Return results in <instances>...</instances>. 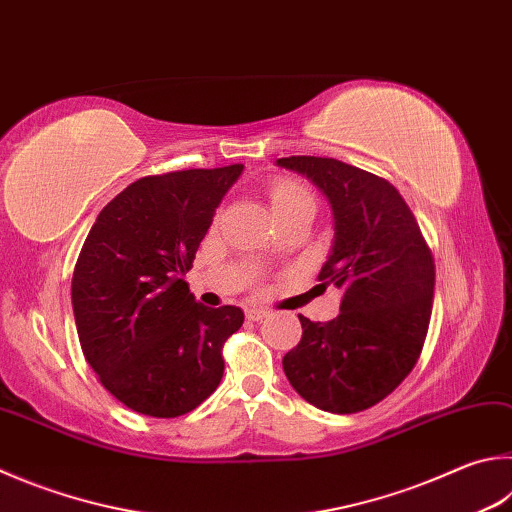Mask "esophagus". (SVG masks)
Masks as SVG:
<instances>
[{
	"label": "esophagus",
	"mask_w": 512,
	"mask_h": 512,
	"mask_svg": "<svg viewBox=\"0 0 512 512\" xmlns=\"http://www.w3.org/2000/svg\"><path fill=\"white\" fill-rule=\"evenodd\" d=\"M246 318L259 322V320L268 318V311H266V309H259V306H248V309H246Z\"/></svg>",
	"instance_id": "obj_1"
}]
</instances>
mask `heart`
I'll return each instance as SVG.
<instances>
[{
  "label": "heart",
  "mask_w": 512,
  "mask_h": 512,
  "mask_svg": "<svg viewBox=\"0 0 512 512\" xmlns=\"http://www.w3.org/2000/svg\"><path fill=\"white\" fill-rule=\"evenodd\" d=\"M268 199H271V208H273L275 215H277V212L313 206L311 192L302 188L300 183H293V181H277L273 185L271 194H268Z\"/></svg>",
  "instance_id": "b5f03b06"
}]
</instances>
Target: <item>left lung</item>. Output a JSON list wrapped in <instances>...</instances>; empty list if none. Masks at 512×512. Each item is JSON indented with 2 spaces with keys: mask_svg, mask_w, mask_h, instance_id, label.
<instances>
[{
  "mask_svg": "<svg viewBox=\"0 0 512 512\" xmlns=\"http://www.w3.org/2000/svg\"><path fill=\"white\" fill-rule=\"evenodd\" d=\"M327 197L333 239L320 286L342 291L331 322L300 315L302 340L282 358L306 403L353 414L383 401L421 353L434 295V259L412 210L392 183L318 156L277 159Z\"/></svg>",
  "mask_w": 512,
  "mask_h": 512,
  "instance_id": "obj_1",
  "label": "left lung"
}]
</instances>
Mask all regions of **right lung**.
<instances>
[{"instance_id":"1","label":"right lung","mask_w":512,"mask_h":512,"mask_svg":"<svg viewBox=\"0 0 512 512\" xmlns=\"http://www.w3.org/2000/svg\"><path fill=\"white\" fill-rule=\"evenodd\" d=\"M244 165L145 176L111 199L82 244L71 304L82 353L129 410L192 412L224 376L239 306H203L185 273Z\"/></svg>"}]
</instances>
